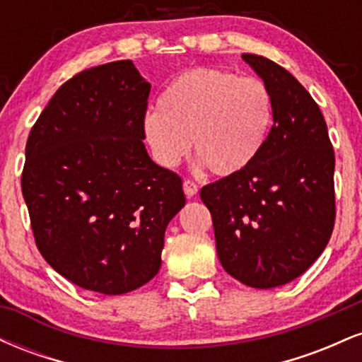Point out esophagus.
I'll use <instances>...</instances> for the list:
<instances>
[{"mask_svg": "<svg viewBox=\"0 0 362 362\" xmlns=\"http://www.w3.org/2000/svg\"><path fill=\"white\" fill-rule=\"evenodd\" d=\"M184 192H185V195L187 197H194L195 194L199 192V187H197V184H195L194 180H184Z\"/></svg>", "mask_w": 362, "mask_h": 362, "instance_id": "34e87169", "label": "esophagus"}]
</instances>
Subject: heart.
Segmentation results:
<instances>
[{"label":"heart","mask_w":362,"mask_h":362,"mask_svg":"<svg viewBox=\"0 0 362 362\" xmlns=\"http://www.w3.org/2000/svg\"><path fill=\"white\" fill-rule=\"evenodd\" d=\"M274 100L259 78L218 68L178 74L144 119V138L156 161L175 167L194 153L214 175L243 172L260 155L272 127Z\"/></svg>","instance_id":"b5f03b06"}]
</instances>
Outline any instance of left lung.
<instances>
[{"instance_id": "obj_1", "label": "left lung", "mask_w": 362, "mask_h": 362, "mask_svg": "<svg viewBox=\"0 0 362 362\" xmlns=\"http://www.w3.org/2000/svg\"><path fill=\"white\" fill-rule=\"evenodd\" d=\"M269 86L274 124L259 158L201 189L223 269L257 289L300 277L325 250L335 223V156L317 102L276 62L243 54Z\"/></svg>"}]
</instances>
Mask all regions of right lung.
Segmentation results:
<instances>
[{
  "instance_id": "add662e5",
  "label": "right lung",
  "mask_w": 362,
  "mask_h": 362,
  "mask_svg": "<svg viewBox=\"0 0 362 362\" xmlns=\"http://www.w3.org/2000/svg\"><path fill=\"white\" fill-rule=\"evenodd\" d=\"M151 85L132 61L74 74L28 134L22 194L37 248L83 289L124 294L160 271L182 178L144 148Z\"/></svg>"
}]
</instances>
